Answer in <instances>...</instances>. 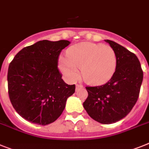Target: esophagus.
<instances>
[{
  "instance_id": "1",
  "label": "esophagus",
  "mask_w": 149,
  "mask_h": 149,
  "mask_svg": "<svg viewBox=\"0 0 149 149\" xmlns=\"http://www.w3.org/2000/svg\"><path fill=\"white\" fill-rule=\"evenodd\" d=\"M82 88V86H80V85H77V86H76V90H77V91H78L79 89H80V88Z\"/></svg>"
}]
</instances>
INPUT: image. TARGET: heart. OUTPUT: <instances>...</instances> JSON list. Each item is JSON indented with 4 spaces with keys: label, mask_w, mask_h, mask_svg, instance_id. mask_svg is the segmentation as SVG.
Wrapping results in <instances>:
<instances>
[{
    "label": "heart",
    "mask_w": 149,
    "mask_h": 149,
    "mask_svg": "<svg viewBox=\"0 0 149 149\" xmlns=\"http://www.w3.org/2000/svg\"><path fill=\"white\" fill-rule=\"evenodd\" d=\"M117 67V55L109 45L82 42L67 51V60L60 61V70L67 80L79 78V70L83 80L91 86H100L109 81Z\"/></svg>",
    "instance_id": "heart-1"
}]
</instances>
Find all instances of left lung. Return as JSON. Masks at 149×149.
I'll return each mask as SVG.
<instances>
[{"mask_svg": "<svg viewBox=\"0 0 149 149\" xmlns=\"http://www.w3.org/2000/svg\"><path fill=\"white\" fill-rule=\"evenodd\" d=\"M104 41L116 53V70L106 84L86 87L88 95L83 107L93 120L110 124L123 119L132 109L138 100L143 72L135 54L113 41Z\"/></svg>", "mask_w": 149, "mask_h": 149, "instance_id": "obj_1", "label": "left lung"}]
</instances>
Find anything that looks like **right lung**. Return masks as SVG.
<instances>
[{
	"mask_svg": "<svg viewBox=\"0 0 149 149\" xmlns=\"http://www.w3.org/2000/svg\"><path fill=\"white\" fill-rule=\"evenodd\" d=\"M70 44L39 41L19 51L9 65L10 100L26 120L42 126L53 123L75 92V85L67 84L57 68L60 53Z\"/></svg>",
	"mask_w": 149,
	"mask_h": 149,
	"instance_id": "add662e5",
	"label": "right lung"
}]
</instances>
